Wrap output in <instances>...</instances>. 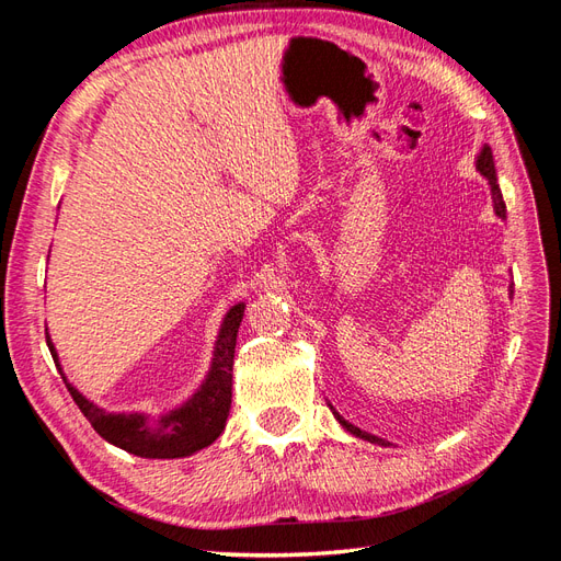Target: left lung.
Here are the masks:
<instances>
[{"instance_id":"1","label":"left lung","mask_w":561,"mask_h":561,"mask_svg":"<svg viewBox=\"0 0 561 561\" xmlns=\"http://www.w3.org/2000/svg\"><path fill=\"white\" fill-rule=\"evenodd\" d=\"M478 171L489 180V186H491V198H494V210H496V215H499V217H505V201H503V194H501V186H499V182H496L494 154H491V147H489V145H484V147H482V151H480V157H478ZM511 295H513V290H511ZM330 410H332L334 419H336L339 423H342V426H344L348 433H353L355 437H363V439H367V443H375V445H381V447H386V445H388V443H383L381 437L371 435V433H365V431H360L358 426H353V423H348L342 414L334 412V407H332V404H330Z\"/></svg>"}]
</instances>
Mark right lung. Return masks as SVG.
I'll list each match as a JSON object with an SVG mask.
<instances>
[{"label":"right lung","instance_id":"1","mask_svg":"<svg viewBox=\"0 0 561 561\" xmlns=\"http://www.w3.org/2000/svg\"><path fill=\"white\" fill-rule=\"evenodd\" d=\"M245 304H236L229 309L222 330H219L215 344V358L208 371V379L203 383L192 400H186L178 410L163 414L161 419H147L145 414H112L100 410L98 404L83 398L79 390L67 383V390L75 398L81 414L89 419L91 426L107 443L122 447L142 458H180L190 456L203 447L213 445L225 431V423L231 407V375H233V348L236 334L243 320ZM46 344L54 363L60 369L58 353L54 342L46 332ZM62 375V369H60Z\"/></svg>","mask_w":561,"mask_h":561}]
</instances>
